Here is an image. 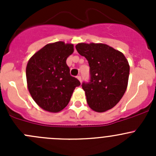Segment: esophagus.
<instances>
[{"label":"esophagus","mask_w":156,"mask_h":156,"mask_svg":"<svg viewBox=\"0 0 156 156\" xmlns=\"http://www.w3.org/2000/svg\"><path fill=\"white\" fill-rule=\"evenodd\" d=\"M77 78H78V79L79 80L80 82L81 83V81H82V79H81V75H78V76H77Z\"/></svg>","instance_id":"obj_1"}]
</instances>
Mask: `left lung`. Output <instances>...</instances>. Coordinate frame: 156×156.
Wrapping results in <instances>:
<instances>
[{
    "mask_svg": "<svg viewBox=\"0 0 156 156\" xmlns=\"http://www.w3.org/2000/svg\"><path fill=\"white\" fill-rule=\"evenodd\" d=\"M75 48L89 63L90 79L81 85L88 106L97 112L113 108L127 87L130 66L126 57L104 44L80 43Z\"/></svg>",
    "mask_w": 156,
    "mask_h": 156,
    "instance_id": "left-lung-1",
    "label": "left lung"
}]
</instances>
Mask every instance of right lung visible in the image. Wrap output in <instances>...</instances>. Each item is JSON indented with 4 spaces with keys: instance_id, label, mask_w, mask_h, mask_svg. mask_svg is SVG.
Returning a JSON list of instances; mask_svg holds the SVG:
<instances>
[{
    "instance_id": "add662e5",
    "label": "right lung",
    "mask_w": 156,
    "mask_h": 156,
    "mask_svg": "<svg viewBox=\"0 0 156 156\" xmlns=\"http://www.w3.org/2000/svg\"><path fill=\"white\" fill-rule=\"evenodd\" d=\"M72 44H48L34 53L26 66V79L33 100L43 109L59 112L68 105L74 90L81 84L71 76L67 58L73 53Z\"/></svg>"
}]
</instances>
